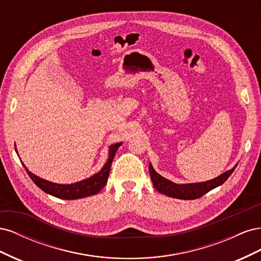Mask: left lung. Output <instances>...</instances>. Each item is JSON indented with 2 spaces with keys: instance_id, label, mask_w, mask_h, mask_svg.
I'll use <instances>...</instances> for the list:
<instances>
[{
  "instance_id": "8db88e82",
  "label": "left lung",
  "mask_w": 261,
  "mask_h": 261,
  "mask_svg": "<svg viewBox=\"0 0 261 261\" xmlns=\"http://www.w3.org/2000/svg\"><path fill=\"white\" fill-rule=\"evenodd\" d=\"M236 167H238V164H235L234 168L224 172L223 174H221L213 179H210L207 181H201V183H191V184H176L167 178H164L163 176L158 174V173L154 171L151 163L149 164V173H150V177H151V180H152V184L158 192H160L161 194L167 195L169 197H173V198L192 200V199L199 198V197L210 192L211 189L222 185L228 178V176H230L234 172Z\"/></svg>"
}]
</instances>
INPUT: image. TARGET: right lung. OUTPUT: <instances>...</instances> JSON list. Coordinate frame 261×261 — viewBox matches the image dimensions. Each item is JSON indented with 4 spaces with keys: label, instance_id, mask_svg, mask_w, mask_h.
Segmentation results:
<instances>
[{
    "label": "right lung",
    "instance_id": "add662e5",
    "mask_svg": "<svg viewBox=\"0 0 261 261\" xmlns=\"http://www.w3.org/2000/svg\"><path fill=\"white\" fill-rule=\"evenodd\" d=\"M123 143H117L109 147L108 161L105 163L103 167H102V169L98 173H96V174L88 178L77 181V183H73V184H58V183H53V181H50V180L43 179L41 177L35 175L34 173H31L25 167V164L22 162L21 163L23 165V168L26 169L30 178L33 179L34 183L39 188L42 189L44 193L52 195L60 199H65V200L80 199V198H85V197H88V196L96 195L105 187V185L108 181L110 170H111L112 161L114 159L116 150ZM15 150H16L17 152L16 147H15Z\"/></svg>",
    "mask_w": 261,
    "mask_h": 261
}]
</instances>
